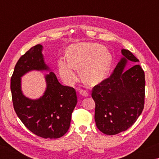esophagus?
I'll use <instances>...</instances> for the list:
<instances>
[{
  "instance_id": "1",
  "label": "esophagus",
  "mask_w": 159,
  "mask_h": 159,
  "mask_svg": "<svg viewBox=\"0 0 159 159\" xmlns=\"http://www.w3.org/2000/svg\"><path fill=\"white\" fill-rule=\"evenodd\" d=\"M79 93L80 95H82L83 96H85V97H87V96H88V95H89V93L85 90H80L79 91Z\"/></svg>"
}]
</instances>
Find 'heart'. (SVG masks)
<instances>
[{"label": "heart", "mask_w": 159, "mask_h": 159, "mask_svg": "<svg viewBox=\"0 0 159 159\" xmlns=\"http://www.w3.org/2000/svg\"><path fill=\"white\" fill-rule=\"evenodd\" d=\"M68 59L59 60L61 78L68 84L78 80V69H83L82 77L88 84L95 85L105 79L111 57L102 45L82 43L68 48Z\"/></svg>", "instance_id": "1"}]
</instances>
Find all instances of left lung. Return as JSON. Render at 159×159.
I'll list each match as a JSON object with an SVG mask.
<instances>
[{"label": "left lung", "mask_w": 159, "mask_h": 159, "mask_svg": "<svg viewBox=\"0 0 159 159\" xmlns=\"http://www.w3.org/2000/svg\"><path fill=\"white\" fill-rule=\"evenodd\" d=\"M121 59L109 77L92 89L95 102V120L102 133L116 134L131 127L143 111L145 97L144 72L134 64L125 70L127 60L139 61L128 50H121Z\"/></svg>", "instance_id": "8db88e82"}]
</instances>
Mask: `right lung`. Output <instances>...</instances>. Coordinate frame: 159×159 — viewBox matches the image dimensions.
Returning a JSON list of instances; mask_svg holds the SVG:
<instances>
[{
  "label": "right lung",
  "mask_w": 159,
  "mask_h": 159,
  "mask_svg": "<svg viewBox=\"0 0 159 159\" xmlns=\"http://www.w3.org/2000/svg\"><path fill=\"white\" fill-rule=\"evenodd\" d=\"M41 45L31 48L19 59L11 77L10 89L13 107L29 130L45 139H57L68 131L71 114L77 103L76 90L64 86L50 72L45 76L47 88L41 98L31 100L21 91V79L31 70L48 69L41 53Z\"/></svg>",
  "instance_id": "obj_1"
}]
</instances>
